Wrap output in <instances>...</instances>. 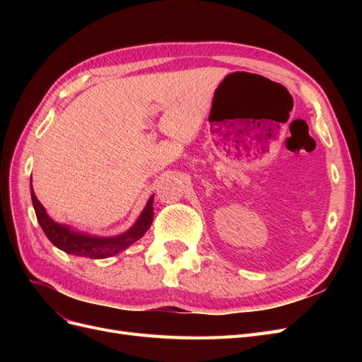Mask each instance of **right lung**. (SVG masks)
Masks as SVG:
<instances>
[{"instance_id": "obj_1", "label": "right lung", "mask_w": 362, "mask_h": 362, "mask_svg": "<svg viewBox=\"0 0 362 362\" xmlns=\"http://www.w3.org/2000/svg\"><path fill=\"white\" fill-rule=\"evenodd\" d=\"M30 190H31V201L35 206L37 222L42 226L43 233L49 238V242L62 249L63 252L76 257H86L93 259L108 258L119 254L120 250L129 247L139 238L144 237L148 231L152 218H154V208H152V201H154V194L151 196L145 210L139 216L137 222L131 226L127 233L116 235V237H95L89 234H83L78 231H74L66 225H60L54 222L52 218L47 214L45 208L36 198L35 192H33V185L30 180Z\"/></svg>"}]
</instances>
